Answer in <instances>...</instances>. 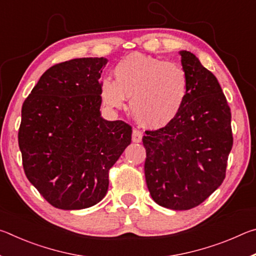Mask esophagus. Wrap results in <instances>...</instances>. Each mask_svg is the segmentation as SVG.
I'll return each mask as SVG.
<instances>
[{"label": "esophagus", "mask_w": 256, "mask_h": 256, "mask_svg": "<svg viewBox=\"0 0 256 256\" xmlns=\"http://www.w3.org/2000/svg\"><path fill=\"white\" fill-rule=\"evenodd\" d=\"M141 140H142V132L140 130L134 128L132 132V141L136 142V144H138V142H141Z\"/></svg>", "instance_id": "1"}]
</instances>
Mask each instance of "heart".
<instances>
[{"mask_svg": "<svg viewBox=\"0 0 256 256\" xmlns=\"http://www.w3.org/2000/svg\"><path fill=\"white\" fill-rule=\"evenodd\" d=\"M115 80L104 78L99 94L110 110H130L138 123L151 128L166 126L176 118L188 94V74L180 64L133 53L112 68Z\"/></svg>", "mask_w": 256, "mask_h": 256, "instance_id": "b5f03b06", "label": "heart"}]
</instances>
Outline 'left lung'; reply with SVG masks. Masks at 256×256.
<instances>
[{
    "label": "left lung",
    "instance_id": "1",
    "mask_svg": "<svg viewBox=\"0 0 256 256\" xmlns=\"http://www.w3.org/2000/svg\"><path fill=\"white\" fill-rule=\"evenodd\" d=\"M188 94L176 118L142 138L146 182L157 204L188 210L209 198L226 176L232 146V114L216 78L196 55L180 50Z\"/></svg>",
    "mask_w": 256,
    "mask_h": 256
}]
</instances>
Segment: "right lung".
Here are the masks:
<instances>
[{
    "label": "right lung",
    "instance_id": "1",
    "mask_svg": "<svg viewBox=\"0 0 256 256\" xmlns=\"http://www.w3.org/2000/svg\"><path fill=\"white\" fill-rule=\"evenodd\" d=\"M105 58L50 68L21 110L18 140L24 174L52 206L80 210L100 202L108 172L131 144L132 128L102 118Z\"/></svg>",
    "mask_w": 256,
    "mask_h": 256
}]
</instances>
